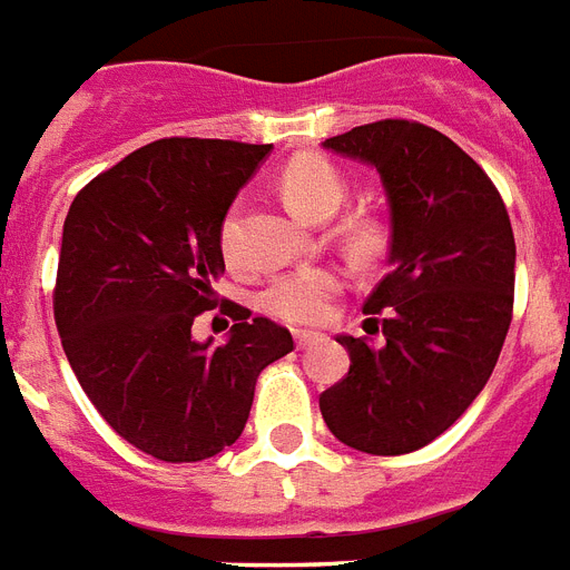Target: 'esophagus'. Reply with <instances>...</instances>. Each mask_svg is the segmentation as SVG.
Wrapping results in <instances>:
<instances>
[{"label":"esophagus","instance_id":"obj_1","mask_svg":"<svg viewBox=\"0 0 570 570\" xmlns=\"http://www.w3.org/2000/svg\"><path fill=\"white\" fill-rule=\"evenodd\" d=\"M294 341H297L299 350L312 347V344H317V341H323V335H317V332H306V330H294Z\"/></svg>","mask_w":570,"mask_h":570}]
</instances>
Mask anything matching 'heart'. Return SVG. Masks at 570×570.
Returning a JSON list of instances; mask_svg holds the SVG:
<instances>
[{
    "label": "heart",
    "mask_w": 570,
    "mask_h": 570,
    "mask_svg": "<svg viewBox=\"0 0 570 570\" xmlns=\"http://www.w3.org/2000/svg\"><path fill=\"white\" fill-rule=\"evenodd\" d=\"M279 190L299 217L306 220H326L338 212L347 197V179L332 161L321 156H297L285 164L279 176ZM358 244H371L373 232L358 226ZM220 253L229 264L238 262V217L229 214L220 226ZM347 285V276L335 264H308L273 276L264 285L262 308L276 321L294 326H314L330 317L332 303Z\"/></svg>",
    "instance_id": "heart-1"
}]
</instances>
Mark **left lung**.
<instances>
[{
	"label": "left lung",
	"instance_id": "1",
	"mask_svg": "<svg viewBox=\"0 0 570 570\" xmlns=\"http://www.w3.org/2000/svg\"><path fill=\"white\" fill-rule=\"evenodd\" d=\"M323 147L376 167L391 244L389 273L364 303L385 344L341 335L350 371L323 391L321 414L347 448L403 456L485 389L512 323L515 235L485 170L423 122H367Z\"/></svg>",
	"mask_w": 570,
	"mask_h": 570
}]
</instances>
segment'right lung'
Listing matches in <instances>:
<instances>
[{"mask_svg":"<svg viewBox=\"0 0 570 570\" xmlns=\"http://www.w3.org/2000/svg\"><path fill=\"white\" fill-rule=\"evenodd\" d=\"M271 144L161 138L99 173L63 220L55 326L76 380L120 439L161 462L232 448L258 373L291 332L226 299L229 341L190 338L217 306L220 226Z\"/></svg>","mask_w":570,"mask_h":570,"instance_id":"1","label":"right lung"}]
</instances>
